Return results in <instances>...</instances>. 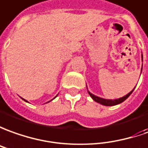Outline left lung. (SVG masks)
Segmentation results:
<instances>
[{"mask_svg": "<svg viewBox=\"0 0 148 148\" xmlns=\"http://www.w3.org/2000/svg\"><path fill=\"white\" fill-rule=\"evenodd\" d=\"M142 58H143V56H142ZM134 88H135V87L134 88ZM134 89H133L131 92H129L128 94H127L126 96H124V97H120V98H119V99H115V100L104 99V98H101V97H97V96L93 95V94L91 93L90 92L88 91V94L90 95V97H91L92 99L95 101L96 102L101 104V105H103V106H116V105H119V104L123 102L125 100L129 97V96L132 93V92L134 91Z\"/></svg>", "mask_w": 148, "mask_h": 148, "instance_id": "obj_1", "label": "left lung"}]
</instances>
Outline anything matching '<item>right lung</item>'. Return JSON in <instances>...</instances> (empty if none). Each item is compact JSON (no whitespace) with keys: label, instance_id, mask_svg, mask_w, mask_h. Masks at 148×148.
Instances as JSON below:
<instances>
[{"label":"right lung","instance_id":"1","mask_svg":"<svg viewBox=\"0 0 148 148\" xmlns=\"http://www.w3.org/2000/svg\"><path fill=\"white\" fill-rule=\"evenodd\" d=\"M56 97H57V96H56ZM56 97H55V98H56ZM21 99H22V100H24V101H26V102H27V101H25V99H23V98H21ZM53 99H54V98H53Z\"/></svg>","mask_w":148,"mask_h":148}]
</instances>
